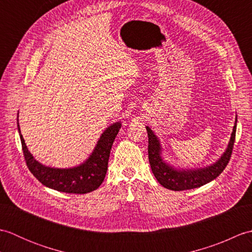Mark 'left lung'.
Listing matches in <instances>:
<instances>
[{
  "instance_id": "left-lung-1",
  "label": "left lung",
  "mask_w": 252,
  "mask_h": 252,
  "mask_svg": "<svg viewBox=\"0 0 252 252\" xmlns=\"http://www.w3.org/2000/svg\"><path fill=\"white\" fill-rule=\"evenodd\" d=\"M237 117L227 147L216 162L203 168L184 169L176 168L165 161L162 157V146L158 136L149 126H146L148 134V159L155 178L164 189L171 190H186L197 189L213 181L220 175L231 158L235 135H236Z\"/></svg>"
}]
</instances>
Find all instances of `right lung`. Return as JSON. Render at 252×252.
Here are the masks:
<instances>
[{"instance_id":"right-lung-1","label":"right lung","mask_w":252,"mask_h":252,"mask_svg":"<svg viewBox=\"0 0 252 252\" xmlns=\"http://www.w3.org/2000/svg\"><path fill=\"white\" fill-rule=\"evenodd\" d=\"M17 126L27 165L31 173L42 184L49 189L68 192V194H87L97 189L103 183L108 169L110 149L120 130L121 122L117 121L106 127V130L99 136L92 154L85 161L76 167L65 169L47 167L34 159L21 135L18 118Z\"/></svg>"}]
</instances>
